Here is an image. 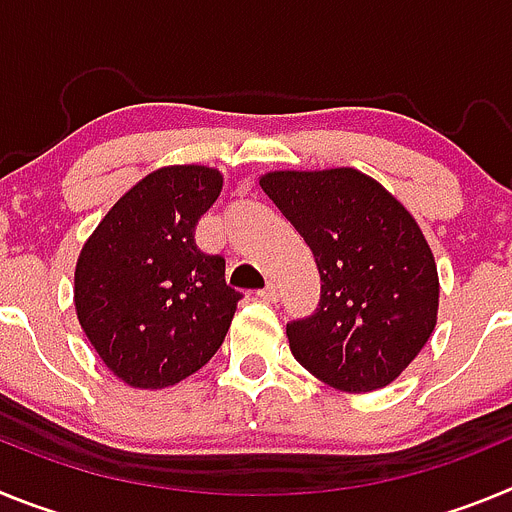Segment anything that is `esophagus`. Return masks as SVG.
Instances as JSON below:
<instances>
[{"mask_svg":"<svg viewBox=\"0 0 512 512\" xmlns=\"http://www.w3.org/2000/svg\"><path fill=\"white\" fill-rule=\"evenodd\" d=\"M259 297H261V300H264V302H277V297H279V292H277V287H274V284H266V287L264 289H261V292H259Z\"/></svg>","mask_w":512,"mask_h":512,"instance_id":"esophagus-1","label":"esophagus"}]
</instances>
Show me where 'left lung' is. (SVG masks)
I'll use <instances>...</instances> for the list:
<instances>
[{"label":"left lung","mask_w":512,"mask_h":512,"mask_svg":"<svg viewBox=\"0 0 512 512\" xmlns=\"http://www.w3.org/2000/svg\"><path fill=\"white\" fill-rule=\"evenodd\" d=\"M259 184L320 271L318 310L287 325L292 356L351 395L395 382L438 320L436 259L415 217L351 166L269 171Z\"/></svg>","instance_id":"obj_1"}]
</instances>
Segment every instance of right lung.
<instances>
[{"label": "right lung", "instance_id": "obj_1", "mask_svg": "<svg viewBox=\"0 0 512 512\" xmlns=\"http://www.w3.org/2000/svg\"><path fill=\"white\" fill-rule=\"evenodd\" d=\"M223 192L212 166L151 171L81 246L74 307L104 366L130 387L164 390L223 346L241 295L223 256L194 246V225Z\"/></svg>", "mask_w": 512, "mask_h": 512}]
</instances>
